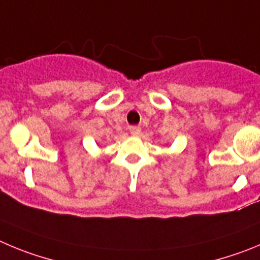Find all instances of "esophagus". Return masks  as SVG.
<instances>
[{
    "instance_id": "34e87169",
    "label": "esophagus",
    "mask_w": 260,
    "mask_h": 260,
    "mask_svg": "<svg viewBox=\"0 0 260 260\" xmlns=\"http://www.w3.org/2000/svg\"><path fill=\"white\" fill-rule=\"evenodd\" d=\"M129 132L133 136H139L141 133V127H139V125H132V127H129Z\"/></svg>"
}]
</instances>
